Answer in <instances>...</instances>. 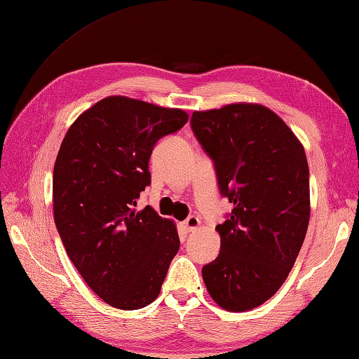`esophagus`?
<instances>
[{"instance_id":"1","label":"esophagus","mask_w":359,"mask_h":359,"mask_svg":"<svg viewBox=\"0 0 359 359\" xmlns=\"http://www.w3.org/2000/svg\"><path fill=\"white\" fill-rule=\"evenodd\" d=\"M181 226H182V229H184V231L192 232V231H195L200 226V218L196 217V215H190V217L186 218L184 222L181 223Z\"/></svg>"}]
</instances>
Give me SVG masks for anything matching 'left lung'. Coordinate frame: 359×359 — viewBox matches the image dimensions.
<instances>
[{"mask_svg":"<svg viewBox=\"0 0 359 359\" xmlns=\"http://www.w3.org/2000/svg\"><path fill=\"white\" fill-rule=\"evenodd\" d=\"M196 141L212 159L222 196L233 204L217 224L220 254L203 280L229 311L262 305L282 287L310 220V172L302 144L271 109L233 104L195 111Z\"/></svg>","mask_w":359,"mask_h":359,"instance_id":"left-lung-1","label":"left lung"}]
</instances>
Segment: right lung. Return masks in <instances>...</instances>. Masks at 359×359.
Here are the masks:
<instances>
[{
	"label": "right lung",
	"mask_w": 359,
	"mask_h": 359,
	"mask_svg": "<svg viewBox=\"0 0 359 359\" xmlns=\"http://www.w3.org/2000/svg\"><path fill=\"white\" fill-rule=\"evenodd\" d=\"M186 122L182 109L113 96L80 114L58 150L57 231L88 287L114 309L155 301L180 250L175 224L136 203L150 186L153 147Z\"/></svg>",
	"instance_id": "1"
}]
</instances>
